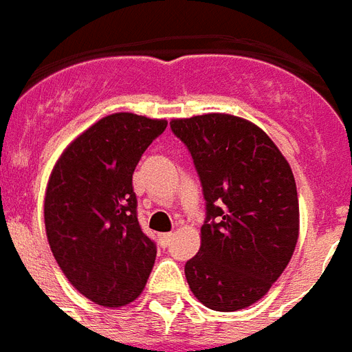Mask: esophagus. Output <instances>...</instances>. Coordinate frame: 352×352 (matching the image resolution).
I'll return each mask as SVG.
<instances>
[{"label": "esophagus", "instance_id": "34e87169", "mask_svg": "<svg viewBox=\"0 0 352 352\" xmlns=\"http://www.w3.org/2000/svg\"><path fill=\"white\" fill-rule=\"evenodd\" d=\"M174 238V234L173 232H165V234H162L160 236V240H162V245H165L167 247L168 243H170V240H173Z\"/></svg>", "mask_w": 352, "mask_h": 352}]
</instances>
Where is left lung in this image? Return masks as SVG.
Returning a JSON list of instances; mask_svg holds the SVG:
<instances>
[{
  "instance_id": "obj_1",
  "label": "left lung",
  "mask_w": 352,
  "mask_h": 352,
  "mask_svg": "<svg viewBox=\"0 0 352 352\" xmlns=\"http://www.w3.org/2000/svg\"><path fill=\"white\" fill-rule=\"evenodd\" d=\"M198 170L207 220L185 263L190 291L220 313L263 298L291 261L300 232L291 165L258 125L232 114L173 120Z\"/></svg>"
}]
</instances>
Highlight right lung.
Returning a JSON list of instances; mask_svg holds the SVG:
<instances>
[{
	"label": "right lung",
	"mask_w": 352,
	"mask_h": 352,
	"mask_svg": "<svg viewBox=\"0 0 352 352\" xmlns=\"http://www.w3.org/2000/svg\"><path fill=\"white\" fill-rule=\"evenodd\" d=\"M165 127V120L132 112L101 118L65 148L50 173V251L72 287L103 307L134 302L153 271L156 245L138 223L132 173Z\"/></svg>",
	"instance_id": "obj_1"
}]
</instances>
